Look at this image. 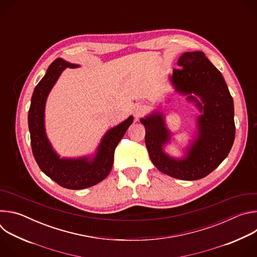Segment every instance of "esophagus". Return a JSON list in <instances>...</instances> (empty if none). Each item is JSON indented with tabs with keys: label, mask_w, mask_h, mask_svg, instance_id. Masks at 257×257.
<instances>
[{
	"label": "esophagus",
	"mask_w": 257,
	"mask_h": 257,
	"mask_svg": "<svg viewBox=\"0 0 257 257\" xmlns=\"http://www.w3.org/2000/svg\"><path fill=\"white\" fill-rule=\"evenodd\" d=\"M144 112H145V107H144L142 104H137V105H135L134 108H133V114H134L135 118H137V119H138L142 114H144Z\"/></svg>",
	"instance_id": "1"
}]
</instances>
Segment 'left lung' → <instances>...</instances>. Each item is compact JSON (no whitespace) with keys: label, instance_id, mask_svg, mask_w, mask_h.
Instances as JSON below:
<instances>
[{"label":"left lung","instance_id":"8db88e82","mask_svg":"<svg viewBox=\"0 0 257 257\" xmlns=\"http://www.w3.org/2000/svg\"><path fill=\"white\" fill-rule=\"evenodd\" d=\"M170 81L175 91L186 95L201 115L196 119V135L181 159L164 148L171 141L164 113L154 111L140 119L145 127V144L153 164L164 174L180 180L201 179L216 169L229 155L235 139L234 101L226 81L200 51L180 56Z\"/></svg>","mask_w":257,"mask_h":257}]
</instances>
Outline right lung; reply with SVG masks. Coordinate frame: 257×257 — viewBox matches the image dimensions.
Returning a JSON list of instances; mask_svg holds the SVG:
<instances>
[{"label": "right lung", "mask_w": 257, "mask_h": 257, "mask_svg": "<svg viewBox=\"0 0 257 257\" xmlns=\"http://www.w3.org/2000/svg\"><path fill=\"white\" fill-rule=\"evenodd\" d=\"M62 58L56 59L48 68L43 79L35 86L28 111V128L33 157L41 170L64 188L79 190L91 187L107 177L114 164L118 143L133 122V116L106 131L95 154L80 158H61L46 133L45 109L52 88L66 68H78Z\"/></svg>", "instance_id": "right-lung-1"}]
</instances>
